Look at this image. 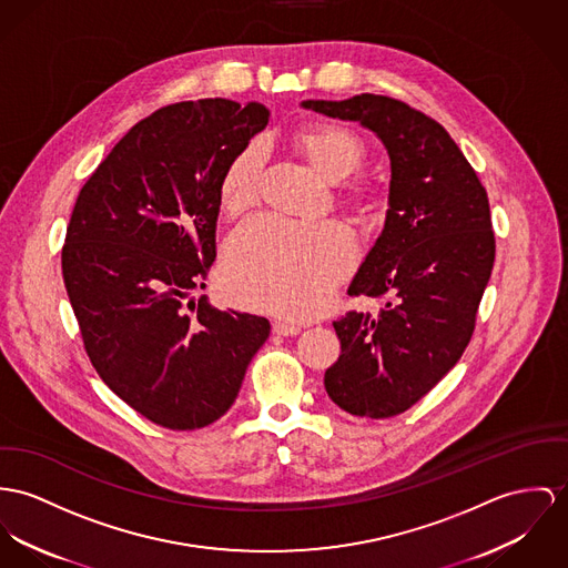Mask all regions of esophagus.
Wrapping results in <instances>:
<instances>
[{
	"instance_id": "34e87169",
	"label": "esophagus",
	"mask_w": 568,
	"mask_h": 568,
	"mask_svg": "<svg viewBox=\"0 0 568 568\" xmlns=\"http://www.w3.org/2000/svg\"><path fill=\"white\" fill-rule=\"evenodd\" d=\"M272 331L276 333V335H283V337H294V335H298L301 333V326L298 324H290V322H274V326H272Z\"/></svg>"
}]
</instances>
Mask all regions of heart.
<instances>
[{"instance_id":"b5f03b06","label":"heart","mask_w":568,"mask_h":568,"mask_svg":"<svg viewBox=\"0 0 568 568\" xmlns=\"http://www.w3.org/2000/svg\"><path fill=\"white\" fill-rule=\"evenodd\" d=\"M308 164L333 181L352 175L365 160V144L344 125L317 123L296 133ZM263 146L260 140L237 151L219 183L220 207L242 216L260 201ZM342 201L358 214L378 207L374 190L348 183ZM354 263V240L339 222H290L260 216L242 224L224 253V287L242 305L306 317L326 303Z\"/></svg>"}]
</instances>
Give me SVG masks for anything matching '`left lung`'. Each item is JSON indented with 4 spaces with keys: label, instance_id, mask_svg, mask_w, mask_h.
I'll use <instances>...</instances> for the list:
<instances>
[{
    "label": "left lung",
    "instance_id": "left-lung-1",
    "mask_svg": "<svg viewBox=\"0 0 568 568\" xmlns=\"http://www.w3.org/2000/svg\"><path fill=\"white\" fill-rule=\"evenodd\" d=\"M303 105L358 121L392 158L387 222L348 287L385 303L333 322L342 354L324 374L339 408L385 419L419 402L471 342L495 263L488 196L445 128L404 101L365 92Z\"/></svg>",
    "mask_w": 568,
    "mask_h": 568
}]
</instances>
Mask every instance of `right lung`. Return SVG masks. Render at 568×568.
<instances>
[{"instance_id":"obj_1","label":"right lung","mask_w":568,"mask_h":568,"mask_svg":"<svg viewBox=\"0 0 568 568\" xmlns=\"http://www.w3.org/2000/svg\"><path fill=\"white\" fill-rule=\"evenodd\" d=\"M267 119L263 103L220 97L160 108L97 166L67 226L62 276L88 358L162 428L220 419L270 335L265 317L185 303L216 260L222 171Z\"/></svg>"}]
</instances>
